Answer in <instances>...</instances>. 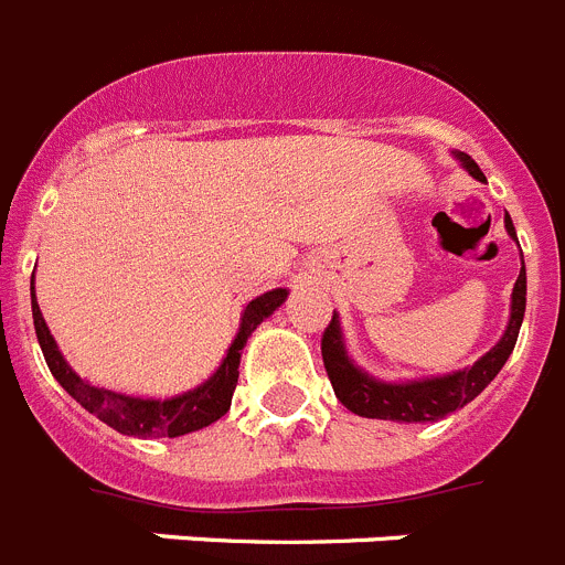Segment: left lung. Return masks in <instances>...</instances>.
<instances>
[{
  "instance_id": "obj_1",
  "label": "left lung",
  "mask_w": 565,
  "mask_h": 565,
  "mask_svg": "<svg viewBox=\"0 0 565 565\" xmlns=\"http://www.w3.org/2000/svg\"><path fill=\"white\" fill-rule=\"evenodd\" d=\"M460 164L469 170L478 181H487V175L480 173V167L475 164L472 156L455 153ZM507 233L518 242L512 218H503ZM523 312H526V267H520V276L512 289V316H509V327L498 343L487 355L475 361L466 370L452 372V375H438V377H424V381H406V384H386L377 377L366 375L364 370H358L352 364V358L347 355L341 335V321L332 312L330 327L323 330L321 338V355L330 384L335 390V398L343 406L361 418H375V420H398V424H429V420L446 418L449 412L460 409L469 401H475L480 392L487 390L494 381L507 358L512 355L514 343H518L520 323H523Z\"/></svg>"
}]
</instances>
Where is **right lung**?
Segmentation results:
<instances>
[{"mask_svg": "<svg viewBox=\"0 0 565 565\" xmlns=\"http://www.w3.org/2000/svg\"><path fill=\"white\" fill-rule=\"evenodd\" d=\"M284 298H287V289H269V292L258 296L255 301H249L242 316L238 335L230 343L227 355H224L222 366L213 372V377H207L204 384L184 392V395L164 401L130 398V395H119V392L87 384L85 377H78L67 366L65 355L58 352L45 318H42V310H39L36 292H31V307L33 327H36L39 347H42V355L47 361V370L53 372L58 384L65 386V392L76 404L85 406L90 415L105 420L107 426H113L121 435H134V438H179V435H188V431L215 424L230 409L235 384H238V364H242L244 343H247V338L253 335V330L264 318H269L281 307Z\"/></svg>", "mask_w": 565, "mask_h": 565, "instance_id": "1", "label": "right lung"}]
</instances>
